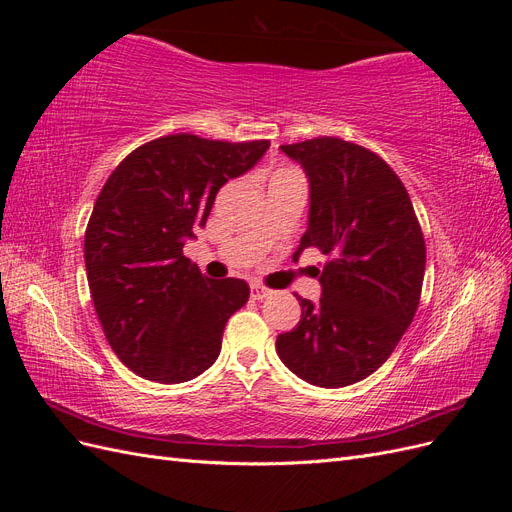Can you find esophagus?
<instances>
[{"mask_svg":"<svg viewBox=\"0 0 512 512\" xmlns=\"http://www.w3.org/2000/svg\"><path fill=\"white\" fill-rule=\"evenodd\" d=\"M250 294H252V299L262 301V299H267V297H269L271 290H269V288H265L262 284H252V286H250Z\"/></svg>","mask_w":512,"mask_h":512,"instance_id":"1","label":"esophagus"}]
</instances>
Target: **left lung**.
Instances as JSON below:
<instances>
[{
  "instance_id": "obj_1",
  "label": "left lung",
  "mask_w": 512,
  "mask_h": 512,
  "mask_svg": "<svg viewBox=\"0 0 512 512\" xmlns=\"http://www.w3.org/2000/svg\"><path fill=\"white\" fill-rule=\"evenodd\" d=\"M309 181V220L294 256L318 247V303L299 299L301 320L275 350L301 380L339 389L389 359L421 301L425 239L395 170L374 151L335 136L282 145Z\"/></svg>"
}]
</instances>
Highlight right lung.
Segmentation results:
<instances>
[{
	"mask_svg": "<svg viewBox=\"0 0 512 512\" xmlns=\"http://www.w3.org/2000/svg\"><path fill=\"white\" fill-rule=\"evenodd\" d=\"M269 145L168 134L134 149L106 179L85 230L87 282L108 344L141 378L188 382L218 359L250 286L209 280L183 245L207 224L222 185Z\"/></svg>",
	"mask_w": 512,
	"mask_h": 512,
	"instance_id": "right-lung-1",
	"label": "right lung"
}]
</instances>
